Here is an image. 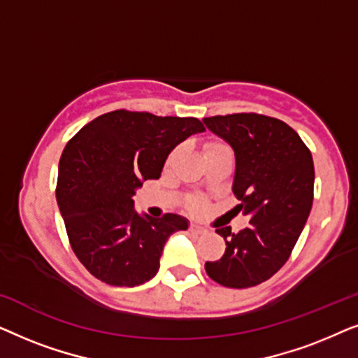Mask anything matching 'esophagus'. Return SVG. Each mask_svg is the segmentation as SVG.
Segmentation results:
<instances>
[{
	"label": "esophagus",
	"mask_w": 358,
	"mask_h": 358,
	"mask_svg": "<svg viewBox=\"0 0 358 358\" xmlns=\"http://www.w3.org/2000/svg\"><path fill=\"white\" fill-rule=\"evenodd\" d=\"M190 233H194V234H203L205 233V229L202 228V227H199V224H190Z\"/></svg>",
	"instance_id": "34e87169"
}]
</instances>
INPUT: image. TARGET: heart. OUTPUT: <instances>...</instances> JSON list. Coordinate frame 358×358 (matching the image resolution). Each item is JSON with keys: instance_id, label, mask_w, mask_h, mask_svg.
I'll return each instance as SVG.
<instances>
[{"instance_id": "obj_1", "label": "heart", "mask_w": 358, "mask_h": 358, "mask_svg": "<svg viewBox=\"0 0 358 358\" xmlns=\"http://www.w3.org/2000/svg\"><path fill=\"white\" fill-rule=\"evenodd\" d=\"M215 146H217V145H215ZM202 207H203V203H202V200H200V199H194L192 202L189 203V208L192 210V212H199V210Z\"/></svg>"}]
</instances>
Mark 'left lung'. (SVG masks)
I'll use <instances>...</instances> for the list:
<instances>
[{
  "instance_id": "left-lung-1",
  "label": "left lung",
  "mask_w": 358,
  "mask_h": 358,
  "mask_svg": "<svg viewBox=\"0 0 358 358\" xmlns=\"http://www.w3.org/2000/svg\"><path fill=\"white\" fill-rule=\"evenodd\" d=\"M203 122L234 150L236 208L249 217V227L239 233L217 228L227 249L222 259L205 262V271L223 287L259 285L288 261L310 217L311 151L290 125L273 117L243 112Z\"/></svg>"
}]
</instances>
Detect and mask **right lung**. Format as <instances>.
I'll use <instances>...</instances> for the list:
<instances>
[{"instance_id":"add662e5","label":"right lung","mask_w":358,"mask_h":358,"mask_svg":"<svg viewBox=\"0 0 358 358\" xmlns=\"http://www.w3.org/2000/svg\"><path fill=\"white\" fill-rule=\"evenodd\" d=\"M203 130L195 117L119 109L99 115L68 141L58 164V208L73 252L101 282H148L168 238L187 229V220L174 213L141 217L134 195L143 180L159 178L180 141Z\"/></svg>"}]
</instances>
